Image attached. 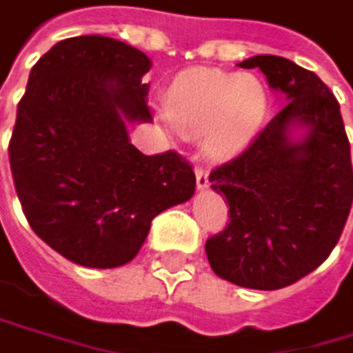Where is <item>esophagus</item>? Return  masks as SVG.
I'll return each instance as SVG.
<instances>
[{
    "mask_svg": "<svg viewBox=\"0 0 353 353\" xmlns=\"http://www.w3.org/2000/svg\"><path fill=\"white\" fill-rule=\"evenodd\" d=\"M194 175H196V188L199 190H205L210 186V173L205 167H196L194 169Z\"/></svg>",
    "mask_w": 353,
    "mask_h": 353,
    "instance_id": "esophagus-1",
    "label": "esophagus"
}]
</instances>
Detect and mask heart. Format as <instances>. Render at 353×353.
<instances>
[{
  "label": "heart",
  "instance_id": "obj_1",
  "mask_svg": "<svg viewBox=\"0 0 353 353\" xmlns=\"http://www.w3.org/2000/svg\"><path fill=\"white\" fill-rule=\"evenodd\" d=\"M269 110L263 82L254 76L190 67L165 92L169 125L188 139H201L212 159H233L259 135Z\"/></svg>",
  "mask_w": 353,
  "mask_h": 353
}]
</instances>
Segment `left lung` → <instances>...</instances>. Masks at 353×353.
Returning <instances> with one entry per match:
<instances>
[{
  "label": "left lung",
  "mask_w": 353,
  "mask_h": 353,
  "mask_svg": "<svg viewBox=\"0 0 353 353\" xmlns=\"http://www.w3.org/2000/svg\"><path fill=\"white\" fill-rule=\"evenodd\" d=\"M286 105L245 150L210 173L226 196L224 230L205 243L214 273L252 290H279L318 269L343 233L353 201L350 139L330 88L296 63L259 54ZM294 128L303 135L294 140Z\"/></svg>",
  "instance_id": "obj_1"
}]
</instances>
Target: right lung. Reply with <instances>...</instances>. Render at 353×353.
I'll return each instance as SVG.
<instances>
[{
	"instance_id": "1",
	"label": "right lung",
	"mask_w": 353,
	"mask_h": 353,
	"mask_svg": "<svg viewBox=\"0 0 353 353\" xmlns=\"http://www.w3.org/2000/svg\"><path fill=\"white\" fill-rule=\"evenodd\" d=\"M150 59L103 35L54 44L29 74L10 139V169L27 222L82 267L127 265L152 220L194 194L178 152L141 154L127 125L150 120Z\"/></svg>"
}]
</instances>
